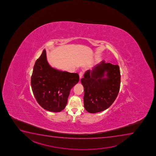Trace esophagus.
I'll use <instances>...</instances> for the list:
<instances>
[{"label": "esophagus", "instance_id": "obj_1", "mask_svg": "<svg viewBox=\"0 0 156 156\" xmlns=\"http://www.w3.org/2000/svg\"><path fill=\"white\" fill-rule=\"evenodd\" d=\"M83 72H80V73H79V78H80V79H81L82 77H83Z\"/></svg>", "mask_w": 156, "mask_h": 156}]
</instances>
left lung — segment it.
<instances>
[{"label":"left lung","instance_id":"left-lung-1","mask_svg":"<svg viewBox=\"0 0 156 156\" xmlns=\"http://www.w3.org/2000/svg\"><path fill=\"white\" fill-rule=\"evenodd\" d=\"M81 81L84 88L85 109L91 113L101 112L112 105L119 92V66L102 61L86 71Z\"/></svg>","mask_w":156,"mask_h":156}]
</instances>
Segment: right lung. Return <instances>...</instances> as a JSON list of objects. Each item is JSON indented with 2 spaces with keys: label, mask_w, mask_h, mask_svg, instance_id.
<instances>
[{
  "label": "right lung",
  "mask_w": 156,
  "mask_h": 156,
  "mask_svg": "<svg viewBox=\"0 0 156 156\" xmlns=\"http://www.w3.org/2000/svg\"><path fill=\"white\" fill-rule=\"evenodd\" d=\"M79 80L78 73L52 68L47 61L46 50H44L35 62L31 84L39 105L48 111L59 112L64 109L70 91Z\"/></svg>",
  "instance_id": "add662e5"
}]
</instances>
